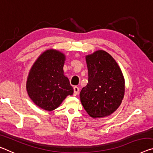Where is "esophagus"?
<instances>
[{
  "mask_svg": "<svg viewBox=\"0 0 153 153\" xmlns=\"http://www.w3.org/2000/svg\"><path fill=\"white\" fill-rule=\"evenodd\" d=\"M74 95L76 96V95H78L79 94V88H78V87H76V86H75V87H74Z\"/></svg>",
  "mask_w": 153,
  "mask_h": 153,
  "instance_id": "esophagus-1",
  "label": "esophagus"
}]
</instances>
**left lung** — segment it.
I'll return each mask as SVG.
<instances>
[{
  "label": "left lung",
  "mask_w": 153,
  "mask_h": 153,
  "mask_svg": "<svg viewBox=\"0 0 153 153\" xmlns=\"http://www.w3.org/2000/svg\"><path fill=\"white\" fill-rule=\"evenodd\" d=\"M88 83L80 93L81 104L91 117H104L116 111L124 96L125 82L120 68L102 50L85 56Z\"/></svg>",
  "instance_id": "left-lung-1"
}]
</instances>
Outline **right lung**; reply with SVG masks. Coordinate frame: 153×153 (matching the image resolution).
<instances>
[{"instance_id":"right-lung-1","label":"right lung","mask_w":153,"mask_h":153,"mask_svg":"<svg viewBox=\"0 0 153 153\" xmlns=\"http://www.w3.org/2000/svg\"><path fill=\"white\" fill-rule=\"evenodd\" d=\"M65 55L55 49L42 53L33 64L26 88L35 104L46 111L57 109L74 90L64 75Z\"/></svg>"}]
</instances>
